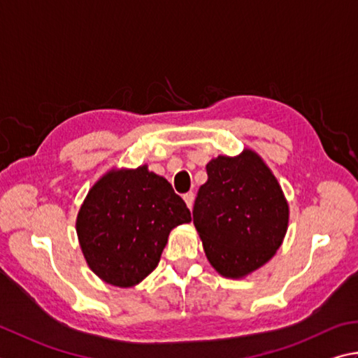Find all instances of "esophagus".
<instances>
[{
	"mask_svg": "<svg viewBox=\"0 0 358 358\" xmlns=\"http://www.w3.org/2000/svg\"><path fill=\"white\" fill-rule=\"evenodd\" d=\"M183 199H185V201H186V205H187V208H192V203H194V192H186L185 196H183Z\"/></svg>",
	"mask_w": 358,
	"mask_h": 358,
	"instance_id": "34e87169",
	"label": "esophagus"
}]
</instances>
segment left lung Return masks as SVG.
Here are the masks:
<instances>
[{"label": "left lung", "instance_id": "obj_1", "mask_svg": "<svg viewBox=\"0 0 358 358\" xmlns=\"http://www.w3.org/2000/svg\"><path fill=\"white\" fill-rule=\"evenodd\" d=\"M194 201L192 219L208 262L224 277H243L274 257L288 227V203L257 153L217 157Z\"/></svg>", "mask_w": 358, "mask_h": 358}]
</instances>
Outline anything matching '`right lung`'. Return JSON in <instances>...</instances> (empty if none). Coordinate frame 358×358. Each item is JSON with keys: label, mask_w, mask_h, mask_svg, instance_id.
<instances>
[{"label": "right lung", "mask_w": 358, "mask_h": 358, "mask_svg": "<svg viewBox=\"0 0 358 358\" xmlns=\"http://www.w3.org/2000/svg\"><path fill=\"white\" fill-rule=\"evenodd\" d=\"M191 219L172 185L141 166L96 181L78 214L76 233L90 269L127 288L157 268L169 233Z\"/></svg>", "instance_id": "right-lung-1"}]
</instances>
